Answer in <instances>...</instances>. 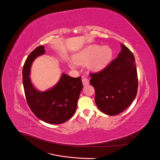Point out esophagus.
I'll use <instances>...</instances> for the list:
<instances>
[{
  "label": "esophagus",
  "instance_id": "obj_1",
  "mask_svg": "<svg viewBox=\"0 0 160 160\" xmlns=\"http://www.w3.org/2000/svg\"><path fill=\"white\" fill-rule=\"evenodd\" d=\"M82 82H83V85L86 86L89 83V80L88 78H85V77H82Z\"/></svg>",
  "mask_w": 160,
  "mask_h": 160
}]
</instances>
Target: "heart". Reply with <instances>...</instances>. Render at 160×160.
Returning a JSON list of instances; mask_svg holds the SVG:
<instances>
[{
  "instance_id": "1",
  "label": "heart",
  "mask_w": 160,
  "mask_h": 160,
  "mask_svg": "<svg viewBox=\"0 0 160 160\" xmlns=\"http://www.w3.org/2000/svg\"><path fill=\"white\" fill-rule=\"evenodd\" d=\"M112 56L113 51L109 47L103 46L100 47L98 45H93L86 47L77 52L72 58V60L77 65H83L90 61V69L94 71H99L109 63ZM74 64L71 62L70 67L71 68H75L76 65Z\"/></svg>"
}]
</instances>
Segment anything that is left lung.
<instances>
[{
	"label": "left lung",
	"instance_id": "8db88e82",
	"mask_svg": "<svg viewBox=\"0 0 160 160\" xmlns=\"http://www.w3.org/2000/svg\"><path fill=\"white\" fill-rule=\"evenodd\" d=\"M118 57L98 72H90L99 109L109 115L122 113L137 95L138 79L132 52L123 44Z\"/></svg>",
	"mask_w": 160,
	"mask_h": 160
}]
</instances>
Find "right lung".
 I'll return each instance as SVG.
<instances>
[{
	"label": "right lung",
	"instance_id": "add662e5",
	"mask_svg": "<svg viewBox=\"0 0 160 160\" xmlns=\"http://www.w3.org/2000/svg\"><path fill=\"white\" fill-rule=\"evenodd\" d=\"M45 52L44 46L34 49L27 58L22 68V83L27 102L37 118L47 123L61 124L74 115L83 88L81 77H71L62 73L52 88L44 92L37 91L29 77L32 62Z\"/></svg>",
	"mask_w": 160,
	"mask_h": 160
}]
</instances>
